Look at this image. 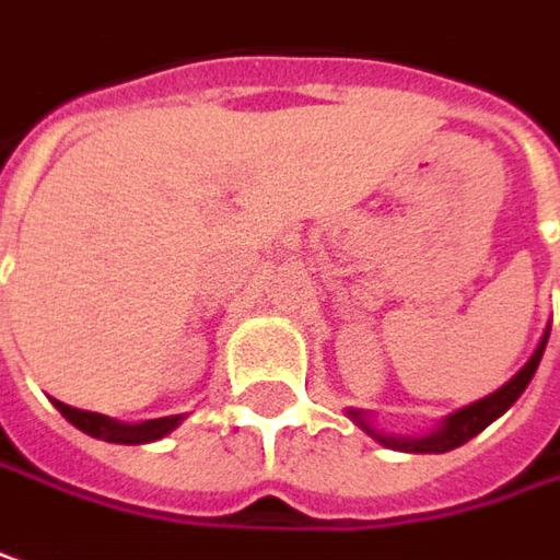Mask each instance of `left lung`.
<instances>
[{"label":"left lung","mask_w":560,"mask_h":560,"mask_svg":"<svg viewBox=\"0 0 560 560\" xmlns=\"http://www.w3.org/2000/svg\"><path fill=\"white\" fill-rule=\"evenodd\" d=\"M549 330L551 324L546 327V334H542V339H539V346H536V352L529 355L527 364L511 376L505 386H499L495 393H489L486 398H477V401L464 405L458 411L445 415L427 436H396V433H383V430H376V423L371 420V415L361 411V408H346V415H349L352 423L361 427L371 440H376L380 445H386V448H393V452H411V455H442V452H452V448H458V445H464L467 440H474V436H477L480 430H486L492 420L502 418L508 408L521 398V393L527 389L529 380L536 374L539 361H542L546 342H549Z\"/></svg>","instance_id":"1"}]
</instances>
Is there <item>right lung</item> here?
<instances>
[{
    "instance_id": "right-lung-1",
    "label": "right lung",
    "mask_w": 560,
    "mask_h": 560,
    "mask_svg": "<svg viewBox=\"0 0 560 560\" xmlns=\"http://www.w3.org/2000/svg\"><path fill=\"white\" fill-rule=\"evenodd\" d=\"M55 408L65 415V418L74 423L77 430H83L86 436L105 442H118V445H145V442L164 440L171 430H177L184 423L186 415H171V418H155V420H140V423H124V420L108 418V415H96V411H80L71 408L65 401L52 398Z\"/></svg>"
}]
</instances>
